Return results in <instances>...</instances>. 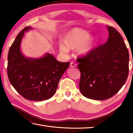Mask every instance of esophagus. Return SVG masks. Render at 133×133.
<instances>
[{
    "label": "esophagus",
    "mask_w": 133,
    "mask_h": 133,
    "mask_svg": "<svg viewBox=\"0 0 133 133\" xmlns=\"http://www.w3.org/2000/svg\"><path fill=\"white\" fill-rule=\"evenodd\" d=\"M76 66H77V65H76L75 63H74V62L70 63V67H76Z\"/></svg>",
    "instance_id": "obj_1"
}]
</instances>
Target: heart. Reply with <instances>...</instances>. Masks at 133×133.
<instances>
[{
    "label": "heart",
    "mask_w": 133,
    "mask_h": 133,
    "mask_svg": "<svg viewBox=\"0 0 133 133\" xmlns=\"http://www.w3.org/2000/svg\"><path fill=\"white\" fill-rule=\"evenodd\" d=\"M63 45L60 46V50L66 53L68 50L77 49L78 55H88L93 50L96 45V40L86 30L79 28H75L68 31L63 39Z\"/></svg>",
    "instance_id": "b5f03b06"
}]
</instances>
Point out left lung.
<instances>
[{
	"label": "left lung",
	"mask_w": 133,
	"mask_h": 133,
	"mask_svg": "<svg viewBox=\"0 0 133 133\" xmlns=\"http://www.w3.org/2000/svg\"><path fill=\"white\" fill-rule=\"evenodd\" d=\"M107 29V42L77 60L80 90L93 100H103L115 95L129 75V53L123 37L112 27Z\"/></svg>",
	"instance_id": "1"
}]
</instances>
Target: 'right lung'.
Returning a JSON list of instances; mask_svg holds the SVG:
<instances>
[{
	"label": "right lung",
	"mask_w": 133,
	"mask_h": 133,
	"mask_svg": "<svg viewBox=\"0 0 133 133\" xmlns=\"http://www.w3.org/2000/svg\"><path fill=\"white\" fill-rule=\"evenodd\" d=\"M26 27L17 35L8 57V76L13 87L29 100L43 101L55 94L58 82L70 65L60 62L51 54L38 58H27L21 51V43Z\"/></svg>",
	"instance_id": "obj_1"
}]
</instances>
